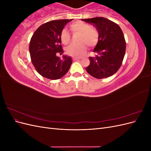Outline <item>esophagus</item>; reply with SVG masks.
<instances>
[{
  "instance_id": "34e87169",
  "label": "esophagus",
  "mask_w": 151,
  "mask_h": 151,
  "mask_svg": "<svg viewBox=\"0 0 151 151\" xmlns=\"http://www.w3.org/2000/svg\"><path fill=\"white\" fill-rule=\"evenodd\" d=\"M73 59H74V60H80V58H74Z\"/></svg>"
}]
</instances>
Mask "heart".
I'll return each mask as SVG.
<instances>
[{
	"instance_id": "1",
	"label": "heart",
	"mask_w": 151,
	"mask_h": 151,
	"mask_svg": "<svg viewBox=\"0 0 151 151\" xmlns=\"http://www.w3.org/2000/svg\"><path fill=\"white\" fill-rule=\"evenodd\" d=\"M70 28L73 33H79L78 44H72L66 49V53L70 56L81 57L86 53V45L90 48H93L98 43L99 33L95 28L90 24L83 21H76L70 25ZM70 34L67 30L63 29L60 33V40L63 45H67L70 42Z\"/></svg>"
}]
</instances>
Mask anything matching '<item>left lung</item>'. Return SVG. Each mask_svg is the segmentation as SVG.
<instances>
[{"instance_id":"8db88e82","label":"left lung","mask_w":151,"mask_h":151,"mask_svg":"<svg viewBox=\"0 0 151 151\" xmlns=\"http://www.w3.org/2000/svg\"><path fill=\"white\" fill-rule=\"evenodd\" d=\"M93 24L99 33V40L90 57L86 71L95 78L103 79L115 74L121 67L126 50V42L120 27L106 18L96 17L83 19Z\"/></svg>"}]
</instances>
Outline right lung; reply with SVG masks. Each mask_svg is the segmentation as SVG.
<instances>
[{
  "label": "right lung",
  "instance_id": "1",
  "mask_svg": "<svg viewBox=\"0 0 151 151\" xmlns=\"http://www.w3.org/2000/svg\"><path fill=\"white\" fill-rule=\"evenodd\" d=\"M72 19H58L41 25L32 36L29 43L31 62L39 74L49 79L57 80L65 75L72 63L70 57L61 60L57 53H63L60 33Z\"/></svg>",
  "mask_w": 151,
  "mask_h": 151
}]
</instances>
